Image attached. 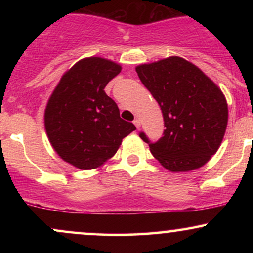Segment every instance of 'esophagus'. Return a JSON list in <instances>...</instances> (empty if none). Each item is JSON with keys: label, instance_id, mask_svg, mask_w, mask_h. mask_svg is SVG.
<instances>
[{"label": "esophagus", "instance_id": "esophagus-1", "mask_svg": "<svg viewBox=\"0 0 253 253\" xmlns=\"http://www.w3.org/2000/svg\"><path fill=\"white\" fill-rule=\"evenodd\" d=\"M133 124L135 125V127H136V128H138V129L140 128V120H139L138 118L134 119V121H133Z\"/></svg>", "mask_w": 253, "mask_h": 253}]
</instances>
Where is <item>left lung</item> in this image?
Wrapping results in <instances>:
<instances>
[{"label": "left lung", "instance_id": "obj_1", "mask_svg": "<svg viewBox=\"0 0 253 253\" xmlns=\"http://www.w3.org/2000/svg\"><path fill=\"white\" fill-rule=\"evenodd\" d=\"M141 83L163 113V136L140 138L165 169L172 172L201 168L220 147L228 121L225 95L210 77L181 57L135 68Z\"/></svg>", "mask_w": 253, "mask_h": 253}]
</instances>
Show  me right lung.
Listing matches in <instances>:
<instances>
[{
  "label": "right lung",
  "mask_w": 253,
  "mask_h": 253,
  "mask_svg": "<svg viewBox=\"0 0 253 253\" xmlns=\"http://www.w3.org/2000/svg\"><path fill=\"white\" fill-rule=\"evenodd\" d=\"M120 71L112 60L84 58L63 75L48 100L43 118L48 140L63 161L78 169L101 167L135 129L104 92Z\"/></svg>",
  "instance_id": "1"
}]
</instances>
